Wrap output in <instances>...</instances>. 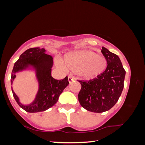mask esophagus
Wrapping results in <instances>:
<instances>
[{
	"label": "esophagus",
	"instance_id": "34e87169",
	"mask_svg": "<svg viewBox=\"0 0 145 145\" xmlns=\"http://www.w3.org/2000/svg\"><path fill=\"white\" fill-rule=\"evenodd\" d=\"M68 81H69V82L71 83L72 81H73V80H75V78L74 77H73L72 75H69L68 77Z\"/></svg>",
	"mask_w": 145,
	"mask_h": 145
}]
</instances>
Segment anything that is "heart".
<instances>
[{
  "mask_svg": "<svg viewBox=\"0 0 145 145\" xmlns=\"http://www.w3.org/2000/svg\"><path fill=\"white\" fill-rule=\"evenodd\" d=\"M63 66L85 78H92L100 74L107 67L104 56L88 50H80L66 54Z\"/></svg>",
  "mask_w": 145,
  "mask_h": 145,
  "instance_id": "heart-1",
  "label": "heart"
}]
</instances>
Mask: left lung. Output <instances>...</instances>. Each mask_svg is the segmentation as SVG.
<instances>
[{
  "instance_id": "obj_1",
  "label": "left lung",
  "mask_w": 145,
  "mask_h": 145,
  "mask_svg": "<svg viewBox=\"0 0 145 145\" xmlns=\"http://www.w3.org/2000/svg\"><path fill=\"white\" fill-rule=\"evenodd\" d=\"M101 52L106 58L107 66L104 72L89 80H78L81 89L78 99L87 111L100 113L114 106L123 89L125 70L118 56L105 47Z\"/></svg>"
}]
</instances>
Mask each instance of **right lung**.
Instances as JSON below:
<instances>
[{"label": "right lung", "mask_w": 145, "mask_h": 145, "mask_svg": "<svg viewBox=\"0 0 145 145\" xmlns=\"http://www.w3.org/2000/svg\"><path fill=\"white\" fill-rule=\"evenodd\" d=\"M44 48H31L25 50L20 56L19 59L14 63L12 70L11 83L15 78L14 73L25 69L29 65H33L36 70V75L40 88L36 99L32 104L24 105L19 102L18 97L11 88L13 97L17 104L28 112H38L47 110L57 102L59 97L64 89L69 84L67 76L63 80H56L51 76V68L53 58L45 53Z\"/></svg>", "instance_id": "add662e5"}]
</instances>
